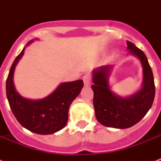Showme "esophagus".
I'll return each mask as SVG.
<instances>
[{
    "instance_id": "34e87169",
    "label": "esophagus",
    "mask_w": 161,
    "mask_h": 161,
    "mask_svg": "<svg viewBox=\"0 0 161 161\" xmlns=\"http://www.w3.org/2000/svg\"><path fill=\"white\" fill-rule=\"evenodd\" d=\"M83 83H84V85L89 86L91 84V82H92V78H91V76L89 74H85L83 77Z\"/></svg>"
}]
</instances>
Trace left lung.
<instances>
[{
	"label": "left lung",
	"mask_w": 161,
	"mask_h": 161,
	"mask_svg": "<svg viewBox=\"0 0 161 161\" xmlns=\"http://www.w3.org/2000/svg\"><path fill=\"white\" fill-rule=\"evenodd\" d=\"M130 54L140 59L143 67L142 88L135 94L123 98L110 89L108 75L112 66H103L93 72V106L96 119L101 125L116 129L132 127L145 117L154 102L155 94L152 69L144 52L127 41Z\"/></svg>",
	"instance_id": "obj_1"
}]
</instances>
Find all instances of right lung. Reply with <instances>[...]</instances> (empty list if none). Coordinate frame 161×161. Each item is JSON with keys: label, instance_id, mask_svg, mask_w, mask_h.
Here are the masks:
<instances>
[{"label": "right lung", "instance_id": "add662e5", "mask_svg": "<svg viewBox=\"0 0 161 161\" xmlns=\"http://www.w3.org/2000/svg\"><path fill=\"white\" fill-rule=\"evenodd\" d=\"M24 50L25 48L13 62L6 79V96L9 104L21 126L39 135H51L66 125L70 104L80 93L83 82L80 79L61 83L53 93L39 100L21 97L14 86L13 74L16 64L23 56Z\"/></svg>", "mask_w": 161, "mask_h": 161}]
</instances>
